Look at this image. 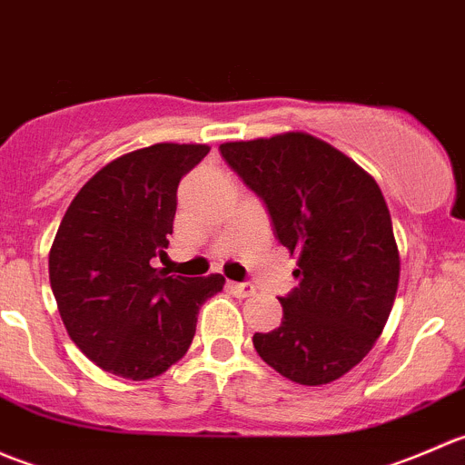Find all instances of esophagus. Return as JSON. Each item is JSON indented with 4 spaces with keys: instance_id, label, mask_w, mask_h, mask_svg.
<instances>
[{
    "instance_id": "obj_1",
    "label": "esophagus",
    "mask_w": 465,
    "mask_h": 465,
    "mask_svg": "<svg viewBox=\"0 0 465 465\" xmlns=\"http://www.w3.org/2000/svg\"><path fill=\"white\" fill-rule=\"evenodd\" d=\"M229 290L241 299L252 297V294H254V285L252 283H229Z\"/></svg>"
}]
</instances>
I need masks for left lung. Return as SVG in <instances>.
<instances>
[{"mask_svg": "<svg viewBox=\"0 0 465 465\" xmlns=\"http://www.w3.org/2000/svg\"><path fill=\"white\" fill-rule=\"evenodd\" d=\"M224 162L261 195L299 285L281 297L283 320L254 349L306 387L349 373L373 349L391 312L401 254L371 175L308 133L220 143Z\"/></svg>", "mask_w": 465, "mask_h": 465, "instance_id": "8db88e82", "label": "left lung"}]
</instances>
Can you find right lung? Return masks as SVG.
<instances>
[{
	"label": "right lung",
	"instance_id": "1",
	"mask_svg": "<svg viewBox=\"0 0 465 465\" xmlns=\"http://www.w3.org/2000/svg\"><path fill=\"white\" fill-rule=\"evenodd\" d=\"M206 143H154L112 159L63 215L49 252V281L74 344L107 373L162 376L189 351L198 312L223 274L166 276L177 184Z\"/></svg>",
	"mask_w": 465,
	"mask_h": 465
}]
</instances>
